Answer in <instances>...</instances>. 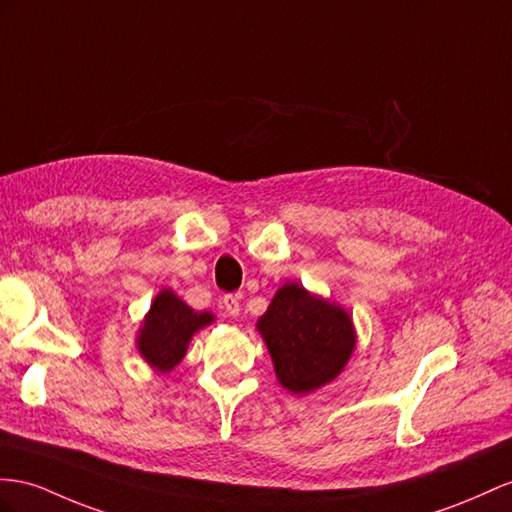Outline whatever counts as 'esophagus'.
<instances>
[{
	"instance_id": "esophagus-1",
	"label": "esophagus",
	"mask_w": 512,
	"mask_h": 512,
	"mask_svg": "<svg viewBox=\"0 0 512 512\" xmlns=\"http://www.w3.org/2000/svg\"><path fill=\"white\" fill-rule=\"evenodd\" d=\"M222 309H225L229 318H238L240 316V296L227 294L225 298H222Z\"/></svg>"
}]
</instances>
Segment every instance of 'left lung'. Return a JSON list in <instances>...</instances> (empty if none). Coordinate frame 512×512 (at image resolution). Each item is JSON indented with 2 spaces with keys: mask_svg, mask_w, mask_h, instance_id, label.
I'll use <instances>...</instances> for the list:
<instances>
[{
  "mask_svg": "<svg viewBox=\"0 0 512 512\" xmlns=\"http://www.w3.org/2000/svg\"><path fill=\"white\" fill-rule=\"evenodd\" d=\"M255 326L279 385L294 396L333 383L357 348L350 313L294 281L279 287Z\"/></svg>",
  "mask_w": 512,
  "mask_h": 512,
  "instance_id": "8db88e82",
  "label": "left lung"
}]
</instances>
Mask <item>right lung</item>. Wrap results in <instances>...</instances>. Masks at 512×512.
Returning a JSON list of instances; mask_svg holds the SVG:
<instances>
[{"label": "right lung", "instance_id": "1", "mask_svg": "<svg viewBox=\"0 0 512 512\" xmlns=\"http://www.w3.org/2000/svg\"><path fill=\"white\" fill-rule=\"evenodd\" d=\"M214 320L212 311H194L170 287H162L140 322L136 335L138 355L155 372H173L186 357L192 337L214 324Z\"/></svg>", "mask_w": 512, "mask_h": 512}]
</instances>
